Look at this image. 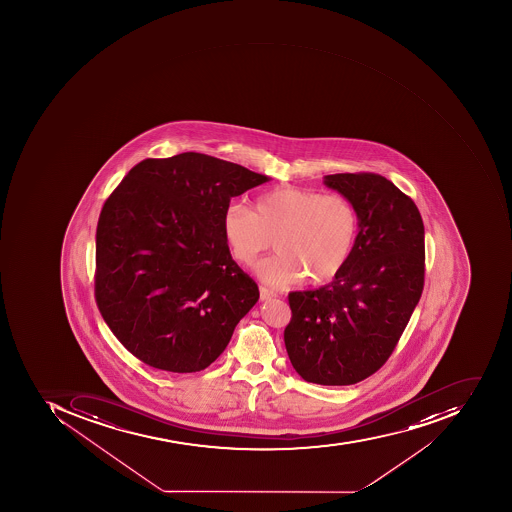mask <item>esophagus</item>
Instances as JSON below:
<instances>
[{"instance_id":"esophagus-1","label":"esophagus","mask_w":512,"mask_h":512,"mask_svg":"<svg viewBox=\"0 0 512 512\" xmlns=\"http://www.w3.org/2000/svg\"><path fill=\"white\" fill-rule=\"evenodd\" d=\"M276 293L274 291L269 290L266 287H260V299L261 301H268V299L274 298Z\"/></svg>"}]
</instances>
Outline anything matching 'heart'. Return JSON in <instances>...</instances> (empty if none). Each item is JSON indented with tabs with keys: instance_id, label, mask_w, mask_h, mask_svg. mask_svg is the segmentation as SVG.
I'll list each match as a JSON object with an SVG mask.
<instances>
[{
	"instance_id": "b5f03b06",
	"label": "heart",
	"mask_w": 512,
	"mask_h": 512,
	"mask_svg": "<svg viewBox=\"0 0 512 512\" xmlns=\"http://www.w3.org/2000/svg\"><path fill=\"white\" fill-rule=\"evenodd\" d=\"M360 219L341 194L282 186L258 194L252 208L232 203L222 216V235L241 265H252L274 241L277 254L258 263V277L274 288L305 279L309 285L330 282L348 265Z\"/></svg>"
}]
</instances>
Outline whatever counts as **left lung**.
Returning <instances> with one entry per match:
<instances>
[{
    "label": "left lung",
    "instance_id": "1",
    "mask_svg": "<svg viewBox=\"0 0 512 512\" xmlns=\"http://www.w3.org/2000/svg\"><path fill=\"white\" fill-rule=\"evenodd\" d=\"M359 213L356 247L329 285L288 294L283 332L307 382L352 385L392 356L425 285V225L414 200L371 172L326 175Z\"/></svg>",
    "mask_w": 512,
    "mask_h": 512
}]
</instances>
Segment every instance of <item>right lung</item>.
Returning <instances> with one entry per match:
<instances>
[{
    "label": "right lung",
    "mask_w": 512,
    "mask_h": 512,
    "mask_svg": "<svg viewBox=\"0 0 512 512\" xmlns=\"http://www.w3.org/2000/svg\"><path fill=\"white\" fill-rule=\"evenodd\" d=\"M266 175L203 153L147 158L106 199L95 301L117 340L172 373L210 367L260 298L222 235L232 197Z\"/></svg>",
    "instance_id": "1"
}]
</instances>
